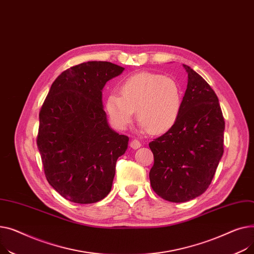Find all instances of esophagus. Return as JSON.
Segmentation results:
<instances>
[{"mask_svg":"<svg viewBox=\"0 0 254 254\" xmlns=\"http://www.w3.org/2000/svg\"><path fill=\"white\" fill-rule=\"evenodd\" d=\"M130 146L133 148V150H137V148H139L141 146V143L137 139H133L130 142Z\"/></svg>","mask_w":254,"mask_h":254,"instance_id":"obj_1","label":"esophagus"}]
</instances>
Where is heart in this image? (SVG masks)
I'll return each instance as SVG.
<instances>
[{"instance_id":"b5f03b06","label":"heart","mask_w":254,"mask_h":254,"mask_svg":"<svg viewBox=\"0 0 254 254\" xmlns=\"http://www.w3.org/2000/svg\"><path fill=\"white\" fill-rule=\"evenodd\" d=\"M119 91L120 95L109 94L104 103L112 124L119 130L129 127L135 111L140 129L153 134L167 132L180 118L183 93L172 79L139 72L127 78Z\"/></svg>"}]
</instances>
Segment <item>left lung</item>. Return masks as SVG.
Wrapping results in <instances>:
<instances>
[{"label":"left lung","mask_w":254,"mask_h":254,"mask_svg":"<svg viewBox=\"0 0 254 254\" xmlns=\"http://www.w3.org/2000/svg\"><path fill=\"white\" fill-rule=\"evenodd\" d=\"M188 86L175 125L150 142V181L157 195L183 203L208 189L223 154V120L218 98L199 73L183 64Z\"/></svg>","instance_id":"obj_1"}]
</instances>
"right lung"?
Instances as JSON below:
<instances>
[{
	"mask_svg": "<svg viewBox=\"0 0 254 254\" xmlns=\"http://www.w3.org/2000/svg\"><path fill=\"white\" fill-rule=\"evenodd\" d=\"M124 69L108 62L72 66L56 78L43 103L37 144L45 175L70 202L95 203L112 190L129 138L111 128L102 89Z\"/></svg>",
	"mask_w": 254,
	"mask_h": 254,
	"instance_id": "obj_1",
	"label": "right lung"
}]
</instances>
